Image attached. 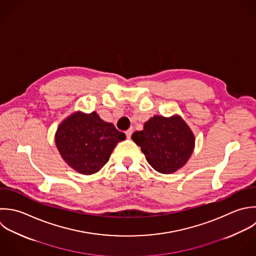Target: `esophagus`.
Segmentation results:
<instances>
[{
	"label": "esophagus",
	"mask_w": 256,
	"mask_h": 256,
	"mask_svg": "<svg viewBox=\"0 0 256 256\" xmlns=\"http://www.w3.org/2000/svg\"><path fill=\"white\" fill-rule=\"evenodd\" d=\"M126 138H130L132 134V128H128L126 132Z\"/></svg>",
	"instance_id": "1"
}]
</instances>
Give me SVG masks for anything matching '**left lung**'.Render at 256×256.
I'll list each match as a JSON object with an SVG mask.
<instances>
[{
    "mask_svg": "<svg viewBox=\"0 0 256 256\" xmlns=\"http://www.w3.org/2000/svg\"><path fill=\"white\" fill-rule=\"evenodd\" d=\"M132 140L140 146L152 168L164 174L182 168L196 144L192 130L178 114L154 116L144 122L142 130L132 134Z\"/></svg>",
    "mask_w": 256,
    "mask_h": 256,
    "instance_id": "left-lung-1",
    "label": "left lung"
}]
</instances>
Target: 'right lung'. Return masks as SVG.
<instances>
[{"mask_svg": "<svg viewBox=\"0 0 256 256\" xmlns=\"http://www.w3.org/2000/svg\"><path fill=\"white\" fill-rule=\"evenodd\" d=\"M126 134L102 120L96 112H74L58 126L56 148L66 164L80 174L98 172L108 162L116 146Z\"/></svg>", "mask_w": 256, "mask_h": 256, "instance_id": "add662e5", "label": "right lung"}]
</instances>
